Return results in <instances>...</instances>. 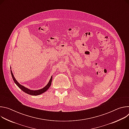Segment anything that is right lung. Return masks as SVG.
<instances>
[{
    "mask_svg": "<svg viewBox=\"0 0 129 129\" xmlns=\"http://www.w3.org/2000/svg\"><path fill=\"white\" fill-rule=\"evenodd\" d=\"M11 75H12V78L13 79V81H14L15 83L17 85V86L19 87L20 89H21L23 92H25L27 94H29V95H38L41 94L45 92V91H46L49 89V88L50 87V86H51V84L52 76L51 77L50 79L49 82L48 83V84L44 87H43V88L39 89V90H30V89H28L27 88L25 87L24 86H22V85L20 84L19 83L17 82V81L16 80V79L15 78V77H14V76L13 75V73L12 72V70H11Z\"/></svg>",
    "mask_w": 129,
    "mask_h": 129,
    "instance_id": "right-lung-1",
    "label": "right lung"
}]
</instances>
